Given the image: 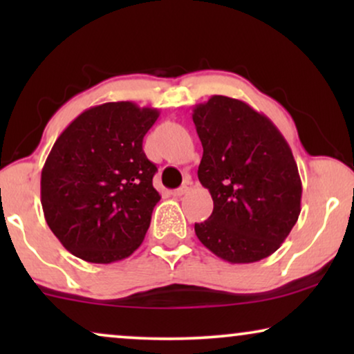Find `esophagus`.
<instances>
[{
  "label": "esophagus",
  "instance_id": "esophagus-1",
  "mask_svg": "<svg viewBox=\"0 0 354 354\" xmlns=\"http://www.w3.org/2000/svg\"><path fill=\"white\" fill-rule=\"evenodd\" d=\"M192 187H193V183H192L190 180H185V182H183V185H182L180 188H177V190L172 192V195H174V196H183V195H187V193L192 190Z\"/></svg>",
  "mask_w": 354,
  "mask_h": 354
}]
</instances>
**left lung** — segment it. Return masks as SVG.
I'll use <instances>...</instances> for the list:
<instances>
[{
  "instance_id": "1",
  "label": "left lung",
  "mask_w": 354,
  "mask_h": 354,
  "mask_svg": "<svg viewBox=\"0 0 354 354\" xmlns=\"http://www.w3.org/2000/svg\"><path fill=\"white\" fill-rule=\"evenodd\" d=\"M203 145L198 178L214 209L195 224L221 259L248 264L280 248L301 211V178L280 130L245 101L214 95L193 108Z\"/></svg>"
}]
</instances>
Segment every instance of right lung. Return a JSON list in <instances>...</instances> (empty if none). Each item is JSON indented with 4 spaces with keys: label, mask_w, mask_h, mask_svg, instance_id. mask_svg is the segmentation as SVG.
Instances as JSON below:
<instances>
[{
    "label": "right lung",
    "mask_w": 354,
    "mask_h": 354,
    "mask_svg": "<svg viewBox=\"0 0 354 354\" xmlns=\"http://www.w3.org/2000/svg\"><path fill=\"white\" fill-rule=\"evenodd\" d=\"M159 118L132 101L86 109L53 145L41 171L46 224L77 258L109 264L142 245L156 203L143 137Z\"/></svg>",
    "instance_id": "add662e5"
}]
</instances>
